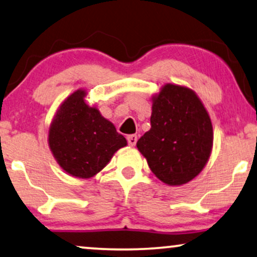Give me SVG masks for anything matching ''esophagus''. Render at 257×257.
I'll use <instances>...</instances> for the list:
<instances>
[{
    "mask_svg": "<svg viewBox=\"0 0 257 257\" xmlns=\"http://www.w3.org/2000/svg\"><path fill=\"white\" fill-rule=\"evenodd\" d=\"M137 140H138V137H137V135L127 136V143L130 146H135L137 144Z\"/></svg>",
    "mask_w": 257,
    "mask_h": 257,
    "instance_id": "34e87169",
    "label": "esophagus"
}]
</instances>
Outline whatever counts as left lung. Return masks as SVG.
<instances>
[{"label":"left lung","instance_id":"8db88e82","mask_svg":"<svg viewBox=\"0 0 257 257\" xmlns=\"http://www.w3.org/2000/svg\"><path fill=\"white\" fill-rule=\"evenodd\" d=\"M137 147L164 184L180 186L193 180L213 147L212 121L194 91L165 84L152 97L151 128Z\"/></svg>","mask_w":257,"mask_h":257}]
</instances>
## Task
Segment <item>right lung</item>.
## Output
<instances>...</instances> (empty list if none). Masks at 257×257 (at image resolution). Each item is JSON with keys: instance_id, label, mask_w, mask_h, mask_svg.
Masks as SVG:
<instances>
[{"instance_id": "right-lung-1", "label": "right lung", "mask_w": 257, "mask_h": 257, "mask_svg": "<svg viewBox=\"0 0 257 257\" xmlns=\"http://www.w3.org/2000/svg\"><path fill=\"white\" fill-rule=\"evenodd\" d=\"M86 91L77 90L61 104L49 128L48 143L66 173L89 179L110 163L127 142L98 108L85 103Z\"/></svg>"}]
</instances>
